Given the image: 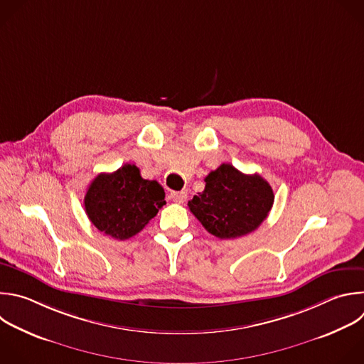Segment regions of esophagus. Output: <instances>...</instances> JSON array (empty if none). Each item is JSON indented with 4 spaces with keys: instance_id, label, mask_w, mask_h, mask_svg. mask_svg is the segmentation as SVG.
Instances as JSON below:
<instances>
[{
    "instance_id": "esophagus-1",
    "label": "esophagus",
    "mask_w": 364,
    "mask_h": 364,
    "mask_svg": "<svg viewBox=\"0 0 364 364\" xmlns=\"http://www.w3.org/2000/svg\"><path fill=\"white\" fill-rule=\"evenodd\" d=\"M170 198L174 201V203H184L187 200V193L186 191H171L170 194Z\"/></svg>"
}]
</instances>
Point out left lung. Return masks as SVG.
I'll use <instances>...</instances> for the list:
<instances>
[{"mask_svg": "<svg viewBox=\"0 0 364 364\" xmlns=\"http://www.w3.org/2000/svg\"><path fill=\"white\" fill-rule=\"evenodd\" d=\"M204 181V191L188 201V208L218 238L255 231L273 207L272 186L259 174H243L231 164H221Z\"/></svg>", "mask_w": 364, "mask_h": 364, "instance_id": "obj_1", "label": "left lung"}]
</instances>
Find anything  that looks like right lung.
Masks as SVG:
<instances>
[{
	"label": "right lung",
	"instance_id": "obj_1",
	"mask_svg": "<svg viewBox=\"0 0 364 364\" xmlns=\"http://www.w3.org/2000/svg\"><path fill=\"white\" fill-rule=\"evenodd\" d=\"M156 180H144L140 168L124 164L114 173L98 174L87 188L84 207L90 221L104 234L127 240L140 232L166 204Z\"/></svg>",
	"mask_w": 364,
	"mask_h": 364
}]
</instances>
